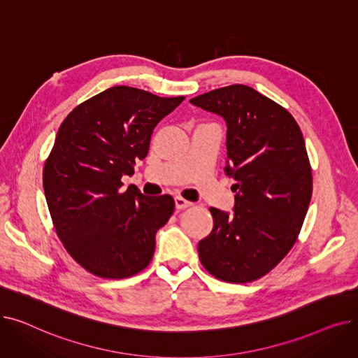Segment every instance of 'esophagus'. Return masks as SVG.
Instances as JSON below:
<instances>
[{"instance_id":"34e87169","label":"esophagus","mask_w":358,"mask_h":358,"mask_svg":"<svg viewBox=\"0 0 358 358\" xmlns=\"http://www.w3.org/2000/svg\"><path fill=\"white\" fill-rule=\"evenodd\" d=\"M174 200H176V209H178V210L190 208V206L193 204L192 201H187L185 199H182V197H180V196H177Z\"/></svg>"}]
</instances>
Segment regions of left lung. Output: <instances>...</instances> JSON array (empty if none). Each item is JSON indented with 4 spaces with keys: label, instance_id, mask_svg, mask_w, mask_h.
<instances>
[{
    "label": "left lung",
    "instance_id": "obj_1",
    "mask_svg": "<svg viewBox=\"0 0 358 358\" xmlns=\"http://www.w3.org/2000/svg\"><path fill=\"white\" fill-rule=\"evenodd\" d=\"M227 122L224 173L235 180L234 213L210 208L213 229L199 242L212 275L250 283L294 245L312 197L305 139L290 113L248 85L217 88L190 100Z\"/></svg>",
    "mask_w": 358,
    "mask_h": 358
}]
</instances>
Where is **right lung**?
I'll use <instances>...</instances> for the list:
<instances>
[{"label": "right lung", "mask_w": 358, "mask_h": 358, "mask_svg": "<svg viewBox=\"0 0 358 358\" xmlns=\"http://www.w3.org/2000/svg\"><path fill=\"white\" fill-rule=\"evenodd\" d=\"M184 97L111 87L75 107L62 122L43 169L56 234L81 267L126 278L152 259L155 235L174 212L168 194L148 197L122 177L148 155L155 126Z\"/></svg>", "instance_id": "right-lung-1"}]
</instances>
